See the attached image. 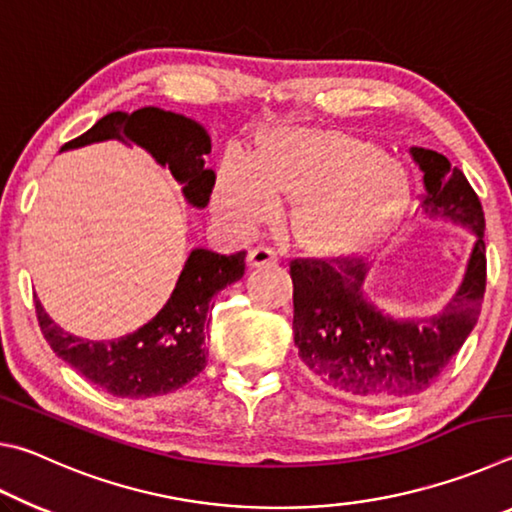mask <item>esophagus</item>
<instances>
[{
	"label": "esophagus",
	"mask_w": 512,
	"mask_h": 512,
	"mask_svg": "<svg viewBox=\"0 0 512 512\" xmlns=\"http://www.w3.org/2000/svg\"><path fill=\"white\" fill-rule=\"evenodd\" d=\"M277 262V255L273 253L271 248H264V246H257L248 253V266L250 268H262V266H271Z\"/></svg>",
	"instance_id": "34e87169"
}]
</instances>
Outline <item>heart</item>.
I'll use <instances>...</instances> for the list:
<instances>
[{
	"mask_svg": "<svg viewBox=\"0 0 512 512\" xmlns=\"http://www.w3.org/2000/svg\"><path fill=\"white\" fill-rule=\"evenodd\" d=\"M293 201L289 235L307 255L361 253L402 214L406 180L377 146L336 131H273L255 153H228L216 171L212 207L235 232L271 221Z\"/></svg>",
	"mask_w": 512,
	"mask_h": 512,
	"instance_id": "heart-1",
	"label": "heart"
}]
</instances>
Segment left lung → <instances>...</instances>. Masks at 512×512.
<instances>
[{
  "label": "left lung",
  "mask_w": 512,
  "mask_h": 512,
  "mask_svg": "<svg viewBox=\"0 0 512 512\" xmlns=\"http://www.w3.org/2000/svg\"><path fill=\"white\" fill-rule=\"evenodd\" d=\"M422 171V214L474 235L463 280L433 316L393 318L366 296L370 264L291 262L293 341L309 379L361 404H395L438 379L481 314L485 291V219L465 173L443 153L411 146Z\"/></svg>",
  "instance_id": "obj_1"
}]
</instances>
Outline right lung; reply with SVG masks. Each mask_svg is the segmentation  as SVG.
<instances>
[{"label":"right lung","instance_id":"1","mask_svg":"<svg viewBox=\"0 0 512 512\" xmlns=\"http://www.w3.org/2000/svg\"><path fill=\"white\" fill-rule=\"evenodd\" d=\"M131 142L144 149L160 167L169 169L183 187L185 201L203 210L214 189V171L205 169L212 140L205 126L180 112L146 106L128 112H110L88 133L67 142L60 151H74L97 142ZM246 250L221 255L194 248L180 273L176 289L149 323L133 334L112 341H88L65 332L49 318L36 298L42 334L60 359L85 379L117 397L164 395L183 388L205 368V334L212 298L228 284L244 277Z\"/></svg>","mask_w":512,"mask_h":512}]
</instances>
